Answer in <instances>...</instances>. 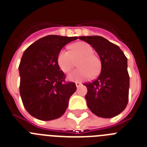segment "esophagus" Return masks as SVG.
Returning <instances> with one entry per match:
<instances>
[{"mask_svg": "<svg viewBox=\"0 0 147 147\" xmlns=\"http://www.w3.org/2000/svg\"><path fill=\"white\" fill-rule=\"evenodd\" d=\"M75 85H76V86L78 88V87H80L82 84L80 83H79V82H76V83H75Z\"/></svg>", "mask_w": 147, "mask_h": 147, "instance_id": "1", "label": "esophagus"}]
</instances>
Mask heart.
<instances>
[{
  "mask_svg": "<svg viewBox=\"0 0 147 147\" xmlns=\"http://www.w3.org/2000/svg\"><path fill=\"white\" fill-rule=\"evenodd\" d=\"M69 51L62 49L57 56V64L61 70L64 73H69L78 62V69L69 75V80L80 81L89 78L91 76L98 75L101 69V63L98 58L94 55V50L89 44L79 42L71 45Z\"/></svg>",
  "mask_w": 147,
  "mask_h": 147,
  "instance_id": "obj_1",
  "label": "heart"
}]
</instances>
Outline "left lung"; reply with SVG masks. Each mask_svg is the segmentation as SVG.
Masks as SVG:
<instances>
[{"mask_svg":"<svg viewBox=\"0 0 147 147\" xmlns=\"http://www.w3.org/2000/svg\"><path fill=\"white\" fill-rule=\"evenodd\" d=\"M93 47L101 60V73L84 83L85 98L91 111L102 118H112L126 108L129 99L127 59L121 49L100 36H79Z\"/></svg>","mask_w":147,"mask_h":147,"instance_id":"1","label":"left lung"}]
</instances>
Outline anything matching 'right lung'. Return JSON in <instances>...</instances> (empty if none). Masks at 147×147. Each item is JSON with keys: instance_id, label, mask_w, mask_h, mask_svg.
Returning a JSON list of instances; mask_svg holds the SVG:
<instances>
[{"instance_id": "1", "label": "right lung", "mask_w": 147, "mask_h": 147, "mask_svg": "<svg viewBox=\"0 0 147 147\" xmlns=\"http://www.w3.org/2000/svg\"><path fill=\"white\" fill-rule=\"evenodd\" d=\"M78 39L49 35L29 46L19 65L20 94L25 108L43 121L58 119L65 113L69 100L76 91L73 82H66L57 64L59 51Z\"/></svg>"}]
</instances>
